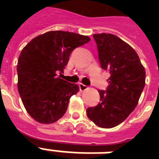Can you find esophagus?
Wrapping results in <instances>:
<instances>
[{"label": "esophagus", "instance_id": "1", "mask_svg": "<svg viewBox=\"0 0 159 159\" xmlns=\"http://www.w3.org/2000/svg\"><path fill=\"white\" fill-rule=\"evenodd\" d=\"M87 88H88V87H87V86H86V85H84V84H82V83H79L80 91L83 92V91H85V90H87Z\"/></svg>", "mask_w": 159, "mask_h": 159}]
</instances>
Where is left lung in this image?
Listing matches in <instances>:
<instances>
[{"instance_id": "8db88e82", "label": "left lung", "mask_w": 159, "mask_h": 159, "mask_svg": "<svg viewBox=\"0 0 159 159\" xmlns=\"http://www.w3.org/2000/svg\"><path fill=\"white\" fill-rule=\"evenodd\" d=\"M102 68L111 77L106 91L99 90L100 102L87 109V116L101 128L122 123L134 110L145 86V69L130 45L111 34H93Z\"/></svg>"}]
</instances>
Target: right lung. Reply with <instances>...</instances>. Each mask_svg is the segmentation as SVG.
I'll return each instance as SVG.
<instances>
[{"mask_svg": "<svg viewBox=\"0 0 159 159\" xmlns=\"http://www.w3.org/2000/svg\"><path fill=\"white\" fill-rule=\"evenodd\" d=\"M91 39L66 31H48L22 49L17 63L18 91L29 115L41 124L62 118L79 87L58 77L75 48Z\"/></svg>", "mask_w": 159, "mask_h": 159, "instance_id": "add662e5", "label": "right lung"}]
</instances>
